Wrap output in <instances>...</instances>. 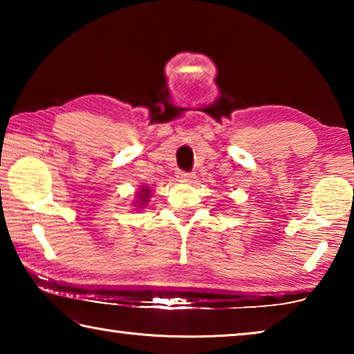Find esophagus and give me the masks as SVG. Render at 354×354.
Masks as SVG:
<instances>
[{
	"instance_id": "34e87169",
	"label": "esophagus",
	"mask_w": 354,
	"mask_h": 354,
	"mask_svg": "<svg viewBox=\"0 0 354 354\" xmlns=\"http://www.w3.org/2000/svg\"><path fill=\"white\" fill-rule=\"evenodd\" d=\"M178 178H179V181H183V183H192L194 181V175H192V173H185V171H179L178 173Z\"/></svg>"
}]
</instances>
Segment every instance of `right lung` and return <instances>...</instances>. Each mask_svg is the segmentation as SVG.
I'll return each mask as SVG.
<instances>
[{"label": "right lung", "instance_id": "1", "mask_svg": "<svg viewBox=\"0 0 354 354\" xmlns=\"http://www.w3.org/2000/svg\"><path fill=\"white\" fill-rule=\"evenodd\" d=\"M151 195H153V190H151V187H148V185H145V184H142L140 187H139V190H136V195H134V207H136V211H140V209H143L147 205H148V201H149V198H151Z\"/></svg>", "mask_w": 354, "mask_h": 354}]
</instances>
